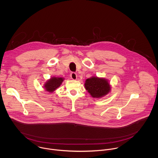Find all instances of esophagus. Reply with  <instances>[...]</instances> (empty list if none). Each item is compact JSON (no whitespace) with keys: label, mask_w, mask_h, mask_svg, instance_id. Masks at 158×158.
Segmentation results:
<instances>
[{"label":"esophagus","mask_w":158,"mask_h":158,"mask_svg":"<svg viewBox=\"0 0 158 158\" xmlns=\"http://www.w3.org/2000/svg\"><path fill=\"white\" fill-rule=\"evenodd\" d=\"M70 78H71V79H72V80H77V75L75 73L72 72V73H71V74H70Z\"/></svg>","instance_id":"esophagus-1"}]
</instances>
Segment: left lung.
Wrapping results in <instances>:
<instances>
[{
	"mask_svg": "<svg viewBox=\"0 0 158 158\" xmlns=\"http://www.w3.org/2000/svg\"><path fill=\"white\" fill-rule=\"evenodd\" d=\"M86 90L93 98H102L111 92V85L105 78L93 76L86 79L85 83Z\"/></svg>",
	"mask_w": 158,
	"mask_h": 158,
	"instance_id": "8db88e82",
	"label": "left lung"
}]
</instances>
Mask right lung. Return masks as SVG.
Returning a JSON list of instances; mask_svg holds the SVG:
<instances>
[{"mask_svg": "<svg viewBox=\"0 0 158 158\" xmlns=\"http://www.w3.org/2000/svg\"><path fill=\"white\" fill-rule=\"evenodd\" d=\"M64 80V78L62 77H53L46 81L44 84V88L46 91L52 93L61 86Z\"/></svg>", "mask_w": 158, "mask_h": 158, "instance_id": "obj_1", "label": "right lung"}]
</instances>
